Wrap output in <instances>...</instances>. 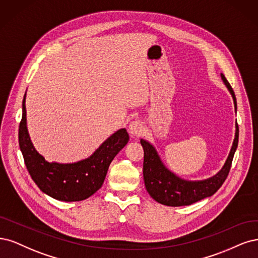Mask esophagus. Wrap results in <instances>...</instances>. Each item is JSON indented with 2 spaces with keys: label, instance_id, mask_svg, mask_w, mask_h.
I'll list each match as a JSON object with an SVG mask.
<instances>
[{
  "label": "esophagus",
  "instance_id": "obj_1",
  "mask_svg": "<svg viewBox=\"0 0 258 258\" xmlns=\"http://www.w3.org/2000/svg\"><path fill=\"white\" fill-rule=\"evenodd\" d=\"M128 131H130V134L132 137L139 136L140 134H143V132H144L143 123H141L139 120H135V121L131 122L130 126H128Z\"/></svg>",
  "mask_w": 258,
  "mask_h": 258
}]
</instances>
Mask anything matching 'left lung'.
<instances>
[{
  "label": "left lung",
  "instance_id": "left-lung-1",
  "mask_svg": "<svg viewBox=\"0 0 258 258\" xmlns=\"http://www.w3.org/2000/svg\"><path fill=\"white\" fill-rule=\"evenodd\" d=\"M221 78L234 101L235 109H237V101L234 90L223 74ZM239 127L236 123L235 139L229 151L227 159L223 167L214 176L204 180H185L169 170L157 153L155 147L148 140L140 139L144 148V180L147 192L155 202L165 206L180 207L188 206L202 201L206 197L212 196L222 186L226 180L234 154L238 147Z\"/></svg>",
  "mask_w": 258,
  "mask_h": 258
}]
</instances>
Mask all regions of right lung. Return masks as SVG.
Masks as SVG:
<instances>
[{
  "instance_id": "add662e5",
  "label": "right lung",
  "mask_w": 258,
  "mask_h": 258,
  "mask_svg": "<svg viewBox=\"0 0 258 258\" xmlns=\"http://www.w3.org/2000/svg\"><path fill=\"white\" fill-rule=\"evenodd\" d=\"M26 94L22 101L19 146L31 178L41 192L56 201L80 202L92 196L102 187L114 156L128 143L126 130L114 132L85 160L75 163L48 162L38 153L29 135Z\"/></svg>"
}]
</instances>
